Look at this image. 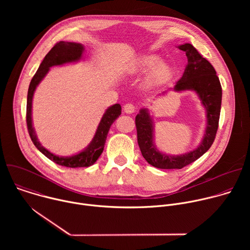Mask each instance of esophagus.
<instances>
[{"instance_id":"obj_1","label":"esophagus","mask_w":250,"mask_h":250,"mask_svg":"<svg viewBox=\"0 0 250 250\" xmlns=\"http://www.w3.org/2000/svg\"><path fill=\"white\" fill-rule=\"evenodd\" d=\"M124 111L126 114H133L135 112V106L132 104H125L124 106Z\"/></svg>"}]
</instances>
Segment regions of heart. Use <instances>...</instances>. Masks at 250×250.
<instances>
[{
  "label": "heart",
  "mask_w": 250,
  "mask_h": 250,
  "mask_svg": "<svg viewBox=\"0 0 250 250\" xmlns=\"http://www.w3.org/2000/svg\"><path fill=\"white\" fill-rule=\"evenodd\" d=\"M149 68L151 70L146 78V85L149 88L162 85L168 81L173 74L171 65L165 61H160L159 56L155 54L138 57L131 68L133 73H144Z\"/></svg>",
  "instance_id": "1"
}]
</instances>
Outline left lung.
Segmentation results:
<instances>
[{
    "mask_svg": "<svg viewBox=\"0 0 250 250\" xmlns=\"http://www.w3.org/2000/svg\"><path fill=\"white\" fill-rule=\"evenodd\" d=\"M178 48L186 52L188 64L183 76L176 83L173 90L176 92L188 90L196 92L206 109L207 125L203 139L197 148L180 155H168L156 148L153 120L147 109H141L135 117L138 146L145 159L159 169H181L196 161L211 146L219 126L222 86L215 68L192 44L185 43Z\"/></svg>",
    "mask_w": 250,
    "mask_h": 250,
    "instance_id": "left-lung-1",
    "label": "left lung"
}]
</instances>
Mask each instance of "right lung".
<instances>
[{
	"mask_svg": "<svg viewBox=\"0 0 250 250\" xmlns=\"http://www.w3.org/2000/svg\"><path fill=\"white\" fill-rule=\"evenodd\" d=\"M84 46L81 43L76 42H57L51 50L45 55L44 59L41 63L37 73L32 77L28 92H27V102H26V125L29 136L35 146L42 154H44L48 159L55 162L58 165L66 166L70 168L77 167H89L93 165L104 150V146L105 144L106 135L110 130L113 123L121 116L122 106L120 104H113L110 108L106 109L104 114L102 117V120L98 125L96 133L90 142V145L81 152L72 155V156H57L50 151H48L45 147H43L41 142L39 141L37 134H35L34 128L32 126L31 120V109H32V98L35 89L38 85L42 82V80L48 73L49 68L52 66L63 65L66 63L77 62L82 58L84 52Z\"/></svg>",
	"mask_w": 250,
	"mask_h": 250,
	"instance_id": "1",
	"label": "right lung"
}]
</instances>
